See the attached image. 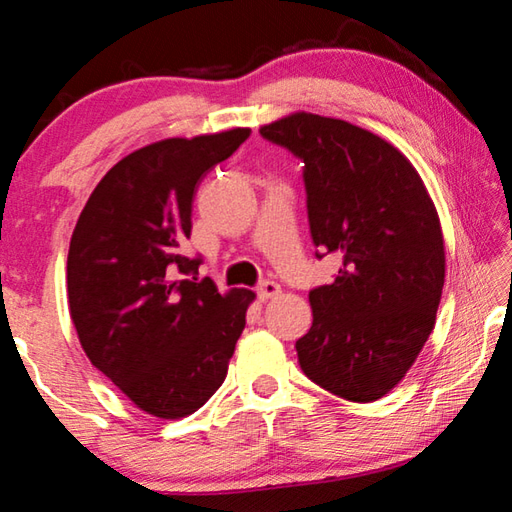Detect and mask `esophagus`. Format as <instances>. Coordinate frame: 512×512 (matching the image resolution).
Returning a JSON list of instances; mask_svg holds the SVG:
<instances>
[{
    "instance_id": "obj_1",
    "label": "esophagus",
    "mask_w": 512,
    "mask_h": 512,
    "mask_svg": "<svg viewBox=\"0 0 512 512\" xmlns=\"http://www.w3.org/2000/svg\"><path fill=\"white\" fill-rule=\"evenodd\" d=\"M280 293H282V287L277 282H273V280H264L257 287V298L262 300V302L271 300V298H277V296H280Z\"/></svg>"
}]
</instances>
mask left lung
<instances>
[{
	"label": "left lung",
	"mask_w": 512,
	"mask_h": 512,
	"mask_svg": "<svg viewBox=\"0 0 512 512\" xmlns=\"http://www.w3.org/2000/svg\"><path fill=\"white\" fill-rule=\"evenodd\" d=\"M259 133L305 162L311 239L341 257L336 280L309 291L300 368L343 400L375 402L436 325L445 284L436 205L404 153L350 121L291 112Z\"/></svg>",
	"instance_id": "obj_1"
}]
</instances>
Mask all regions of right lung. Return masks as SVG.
<instances>
[{
	"instance_id": "add662e5",
	"label": "right lung",
	"mask_w": 512,
	"mask_h": 512,
	"mask_svg": "<svg viewBox=\"0 0 512 512\" xmlns=\"http://www.w3.org/2000/svg\"><path fill=\"white\" fill-rule=\"evenodd\" d=\"M250 128L169 137L121 158L94 187L67 255L69 316L85 354L137 409L178 420L219 391L255 293H219L178 253L207 171Z\"/></svg>"
}]
</instances>
